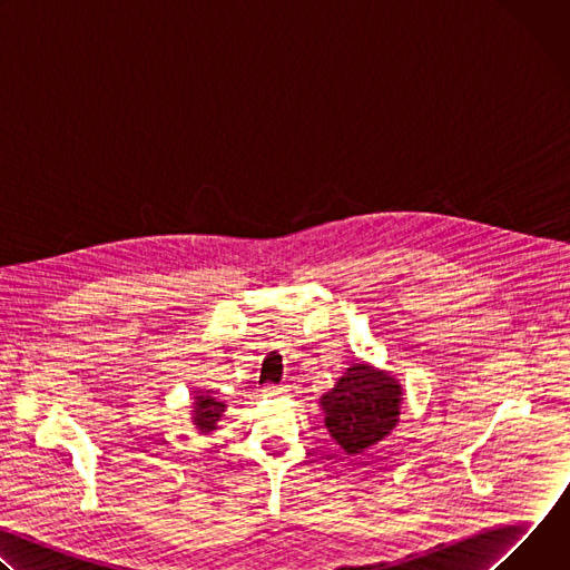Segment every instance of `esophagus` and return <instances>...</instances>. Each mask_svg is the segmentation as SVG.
Wrapping results in <instances>:
<instances>
[{"instance_id": "obj_1", "label": "esophagus", "mask_w": 570, "mask_h": 570, "mask_svg": "<svg viewBox=\"0 0 570 570\" xmlns=\"http://www.w3.org/2000/svg\"><path fill=\"white\" fill-rule=\"evenodd\" d=\"M288 390L284 385H266L264 396H284Z\"/></svg>"}]
</instances>
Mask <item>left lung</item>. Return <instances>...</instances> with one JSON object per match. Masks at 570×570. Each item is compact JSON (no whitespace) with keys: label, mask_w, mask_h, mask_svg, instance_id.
Masks as SVG:
<instances>
[{"label":"left lung","mask_w":570,"mask_h":570,"mask_svg":"<svg viewBox=\"0 0 570 570\" xmlns=\"http://www.w3.org/2000/svg\"><path fill=\"white\" fill-rule=\"evenodd\" d=\"M317 403L324 426L345 455H361L399 424L403 387L394 374L356 361Z\"/></svg>","instance_id":"8db88e82"}]
</instances>
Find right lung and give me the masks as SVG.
Here are the masks:
<instances>
[{
  "instance_id": "obj_1",
  "label": "right lung",
  "mask_w": 570,
  "mask_h": 570,
  "mask_svg": "<svg viewBox=\"0 0 570 570\" xmlns=\"http://www.w3.org/2000/svg\"><path fill=\"white\" fill-rule=\"evenodd\" d=\"M225 401L212 396L209 392H196L194 403H191V422L200 435H209L216 431V424L220 422L225 413Z\"/></svg>"
}]
</instances>
